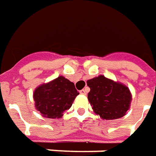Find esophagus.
Here are the masks:
<instances>
[{
	"mask_svg": "<svg viewBox=\"0 0 156 156\" xmlns=\"http://www.w3.org/2000/svg\"><path fill=\"white\" fill-rule=\"evenodd\" d=\"M80 93L82 94V95H87V89H82V90H80Z\"/></svg>",
	"mask_w": 156,
	"mask_h": 156,
	"instance_id": "34e87169",
	"label": "esophagus"
}]
</instances>
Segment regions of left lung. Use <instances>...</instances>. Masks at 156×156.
<instances>
[{
	"label": "left lung",
	"mask_w": 156,
	"mask_h": 156,
	"mask_svg": "<svg viewBox=\"0 0 156 156\" xmlns=\"http://www.w3.org/2000/svg\"><path fill=\"white\" fill-rule=\"evenodd\" d=\"M88 100L93 111L106 120L122 118L129 110L131 93L122 84L100 76L87 80Z\"/></svg>",
	"instance_id": "1"
}]
</instances>
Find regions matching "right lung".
I'll use <instances>...</instances> for the list:
<instances>
[{
  "mask_svg": "<svg viewBox=\"0 0 156 156\" xmlns=\"http://www.w3.org/2000/svg\"><path fill=\"white\" fill-rule=\"evenodd\" d=\"M79 92L75 84L58 76L55 80L41 85L34 90L35 107L41 114L48 119H58L69 109Z\"/></svg>",
  "mask_w": 156,
  "mask_h": 156,
  "instance_id": "add662e5",
  "label": "right lung"
}]
</instances>
